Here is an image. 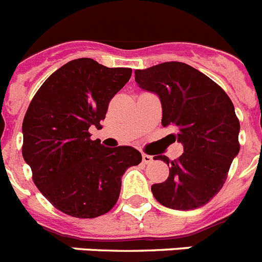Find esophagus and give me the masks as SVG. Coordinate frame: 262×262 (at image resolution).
<instances>
[{"instance_id": "1", "label": "esophagus", "mask_w": 262, "mask_h": 262, "mask_svg": "<svg viewBox=\"0 0 262 262\" xmlns=\"http://www.w3.org/2000/svg\"><path fill=\"white\" fill-rule=\"evenodd\" d=\"M141 158H143L144 164H150V162L153 161V157H152V156H149V155H143V156H141Z\"/></svg>"}]
</instances>
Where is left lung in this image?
I'll list each match as a JSON object with an SVG mask.
<instances>
[{"instance_id": "left-lung-1", "label": "left lung", "mask_w": 262, "mask_h": 262, "mask_svg": "<svg viewBox=\"0 0 262 262\" xmlns=\"http://www.w3.org/2000/svg\"><path fill=\"white\" fill-rule=\"evenodd\" d=\"M141 90L156 93L162 105V126H175L172 140L184 153L170 162L169 178L153 184L156 200L166 208L192 210L209 203L224 186L237 156L241 124L234 104L217 83L182 62H165L135 71Z\"/></svg>"}]
</instances>
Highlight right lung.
<instances>
[{"label":"right lung","instance_id":"right-lung-1","mask_svg":"<svg viewBox=\"0 0 262 262\" xmlns=\"http://www.w3.org/2000/svg\"><path fill=\"white\" fill-rule=\"evenodd\" d=\"M131 74L92 58L74 59L44 81L28 106L23 158L38 191L64 214L95 218L109 212L119 198L122 175L141 162L135 148H105L88 131L101 128L110 100Z\"/></svg>","mask_w":262,"mask_h":262}]
</instances>
